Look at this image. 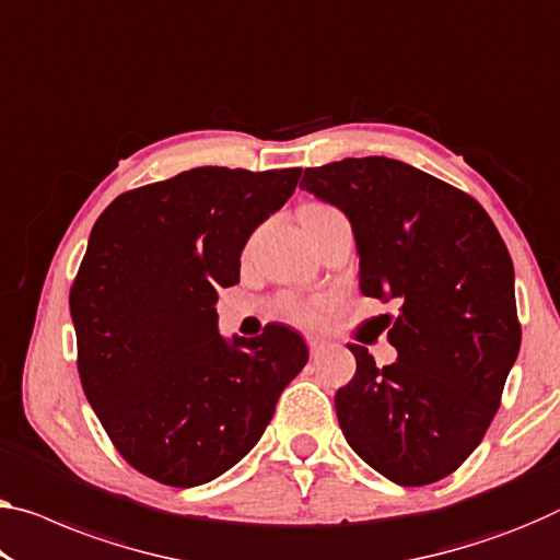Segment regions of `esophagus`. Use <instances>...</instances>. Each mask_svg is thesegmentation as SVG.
Instances as JSON below:
<instances>
[{"label": "esophagus", "instance_id": "obj_1", "mask_svg": "<svg viewBox=\"0 0 560 560\" xmlns=\"http://www.w3.org/2000/svg\"><path fill=\"white\" fill-rule=\"evenodd\" d=\"M325 348H328V342L320 340V338H307V350H310V358H320Z\"/></svg>", "mask_w": 560, "mask_h": 560}]
</instances>
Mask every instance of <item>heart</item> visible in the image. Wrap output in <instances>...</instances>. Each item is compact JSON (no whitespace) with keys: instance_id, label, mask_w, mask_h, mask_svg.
I'll return each instance as SVG.
<instances>
[{"instance_id":"b5f03b06","label":"heart","mask_w":560,"mask_h":560,"mask_svg":"<svg viewBox=\"0 0 560 560\" xmlns=\"http://www.w3.org/2000/svg\"><path fill=\"white\" fill-rule=\"evenodd\" d=\"M305 208H313V210H332L328 205H305ZM285 315L290 320H295L300 325H313L317 320V303H298V300H288L285 303Z\"/></svg>"}]
</instances>
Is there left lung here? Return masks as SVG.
<instances>
[{
    "label": "left lung",
    "instance_id": "obj_1",
    "mask_svg": "<svg viewBox=\"0 0 560 560\" xmlns=\"http://www.w3.org/2000/svg\"><path fill=\"white\" fill-rule=\"evenodd\" d=\"M300 187L348 214L363 295L400 305L381 317L393 365L348 346L342 435L393 483H435L483 441L518 358L509 247L476 197L406 162L348 158L307 167Z\"/></svg>",
    "mask_w": 560,
    "mask_h": 560
}]
</instances>
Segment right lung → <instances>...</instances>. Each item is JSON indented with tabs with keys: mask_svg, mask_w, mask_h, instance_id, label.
<instances>
[{
	"mask_svg": "<svg viewBox=\"0 0 560 560\" xmlns=\"http://www.w3.org/2000/svg\"><path fill=\"white\" fill-rule=\"evenodd\" d=\"M298 179L300 167H195L122 192L94 222L70 290L77 370L112 445L158 483L202 486L243 460L307 363L285 325L228 346L214 313Z\"/></svg>",
	"mask_w": 560,
	"mask_h": 560,
	"instance_id": "right-lung-1",
	"label": "right lung"
}]
</instances>
